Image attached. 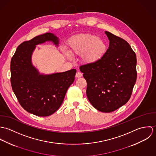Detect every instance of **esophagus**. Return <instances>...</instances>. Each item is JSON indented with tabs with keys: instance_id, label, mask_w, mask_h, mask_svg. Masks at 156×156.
I'll return each mask as SVG.
<instances>
[{
	"instance_id": "esophagus-1",
	"label": "esophagus",
	"mask_w": 156,
	"mask_h": 156,
	"mask_svg": "<svg viewBox=\"0 0 156 156\" xmlns=\"http://www.w3.org/2000/svg\"><path fill=\"white\" fill-rule=\"evenodd\" d=\"M82 76V74L80 72L77 71V73H76V77L79 78V77H81Z\"/></svg>"
}]
</instances>
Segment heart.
Listing matches in <instances>:
<instances>
[{
	"mask_svg": "<svg viewBox=\"0 0 156 156\" xmlns=\"http://www.w3.org/2000/svg\"><path fill=\"white\" fill-rule=\"evenodd\" d=\"M106 45L103 40L92 34H82L73 38L69 43V52L73 55H82V61L92 64L98 61L104 55ZM66 56L71 59L70 55L64 53Z\"/></svg>",
	"mask_w": 156,
	"mask_h": 156,
	"instance_id": "obj_1",
	"label": "heart"
}]
</instances>
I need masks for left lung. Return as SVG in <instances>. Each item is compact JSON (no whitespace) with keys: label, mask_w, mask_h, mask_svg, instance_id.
Instances as JSON below:
<instances>
[{"label":"left lung","mask_w":156,"mask_h":156,"mask_svg":"<svg viewBox=\"0 0 156 156\" xmlns=\"http://www.w3.org/2000/svg\"><path fill=\"white\" fill-rule=\"evenodd\" d=\"M109 46L96 62L80 67L87 82V95L94 108L111 112L130 99L135 85L136 56L124 40L105 31Z\"/></svg>","instance_id":"obj_1"}]
</instances>
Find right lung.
I'll use <instances>...</instances> for the list:
<instances>
[{
  "label": "right lung",
  "mask_w": 156,
  "mask_h": 156,
  "mask_svg": "<svg viewBox=\"0 0 156 156\" xmlns=\"http://www.w3.org/2000/svg\"><path fill=\"white\" fill-rule=\"evenodd\" d=\"M47 41L57 47L59 43V38L52 33L37 36L19 45L11 61L13 92L24 109L38 116L51 115L60 108L76 73L72 69L44 74L34 66L32 56L36 45Z\"/></svg>",
  "instance_id": "obj_1"
}]
</instances>
